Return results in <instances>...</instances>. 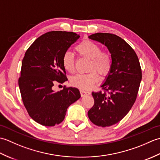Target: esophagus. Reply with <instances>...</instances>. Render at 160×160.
Masks as SVG:
<instances>
[{
	"label": "esophagus",
	"mask_w": 160,
	"mask_h": 160,
	"mask_svg": "<svg viewBox=\"0 0 160 160\" xmlns=\"http://www.w3.org/2000/svg\"><path fill=\"white\" fill-rule=\"evenodd\" d=\"M80 94H81V96L84 97V96H88V95H90V92H89V91L80 90Z\"/></svg>",
	"instance_id": "1"
}]
</instances>
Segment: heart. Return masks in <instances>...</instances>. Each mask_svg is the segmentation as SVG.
<instances>
[{"label": "heart", "instance_id": "heart-1", "mask_svg": "<svg viewBox=\"0 0 160 160\" xmlns=\"http://www.w3.org/2000/svg\"><path fill=\"white\" fill-rule=\"evenodd\" d=\"M76 52L80 56L91 59L88 73H79L71 78V83L73 87L82 90H89L98 80V73L100 76H107L112 67V58L107 52H102V47L97 43L90 40H84L76 47ZM62 65L67 71L73 73L75 70V58L72 53L67 52L62 56Z\"/></svg>", "mask_w": 160, "mask_h": 160}]
</instances>
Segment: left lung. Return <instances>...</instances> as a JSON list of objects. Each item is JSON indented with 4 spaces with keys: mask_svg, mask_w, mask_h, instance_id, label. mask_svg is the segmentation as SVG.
<instances>
[{
    "mask_svg": "<svg viewBox=\"0 0 160 160\" xmlns=\"http://www.w3.org/2000/svg\"><path fill=\"white\" fill-rule=\"evenodd\" d=\"M89 38L107 47L112 67L101 85L104 92H92L94 105L88 116L98 127H110L122 120L135 103L142 80L140 64L135 51L120 37L96 33Z\"/></svg>",
    "mask_w": 160,
    "mask_h": 160,
    "instance_id": "left-lung-1",
    "label": "left lung"
}]
</instances>
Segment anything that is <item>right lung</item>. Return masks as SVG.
Segmentation results:
<instances>
[{"label":"right lung","instance_id":"1","mask_svg":"<svg viewBox=\"0 0 160 160\" xmlns=\"http://www.w3.org/2000/svg\"><path fill=\"white\" fill-rule=\"evenodd\" d=\"M80 38L73 32L53 31L37 38L25 54L18 80L22 100L29 116L46 127L61 123L67 108L80 98L75 87L55 92L57 82L67 80L62 56Z\"/></svg>","mask_w":160,"mask_h":160}]
</instances>
